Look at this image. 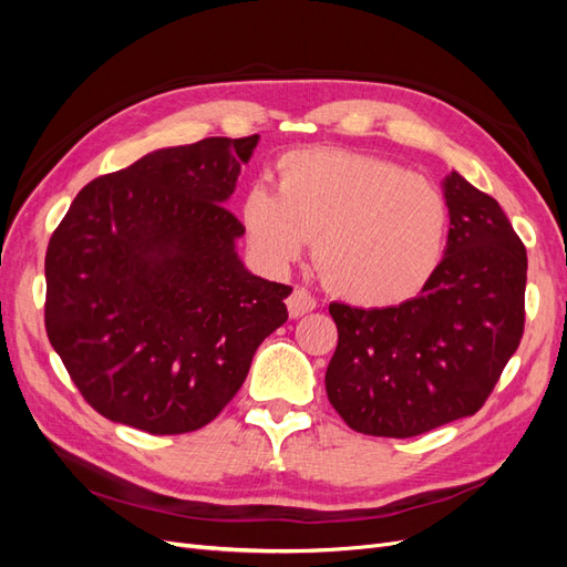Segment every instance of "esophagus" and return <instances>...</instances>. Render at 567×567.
<instances>
[{
	"label": "esophagus",
	"instance_id": "34e87169",
	"mask_svg": "<svg viewBox=\"0 0 567 567\" xmlns=\"http://www.w3.org/2000/svg\"><path fill=\"white\" fill-rule=\"evenodd\" d=\"M286 305H288V315L293 317V319H298V317H302L307 312H312L315 307H317V300L310 293H307L305 288H296L293 293H290V298L286 300Z\"/></svg>",
	"mask_w": 567,
	"mask_h": 567
}]
</instances>
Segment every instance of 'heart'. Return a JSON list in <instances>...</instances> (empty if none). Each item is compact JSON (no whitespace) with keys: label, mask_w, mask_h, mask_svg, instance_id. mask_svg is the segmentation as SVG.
I'll return each instance as SVG.
<instances>
[{"label":"heart","mask_w":567,"mask_h":567,"mask_svg":"<svg viewBox=\"0 0 567 567\" xmlns=\"http://www.w3.org/2000/svg\"><path fill=\"white\" fill-rule=\"evenodd\" d=\"M241 217L252 248L274 267L300 260L317 241L326 286L367 307L419 293L440 265L450 221L431 179L346 148L286 153L277 192L252 186Z\"/></svg>","instance_id":"1"}]
</instances>
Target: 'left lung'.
<instances>
[{
	"instance_id": "1",
	"label": "left lung",
	"mask_w": 567,
	"mask_h": 567,
	"mask_svg": "<svg viewBox=\"0 0 567 567\" xmlns=\"http://www.w3.org/2000/svg\"><path fill=\"white\" fill-rule=\"evenodd\" d=\"M450 234L421 296L383 310L331 302L329 402L352 431L414 437L473 416L518 350L527 252L492 196L444 179Z\"/></svg>"
}]
</instances>
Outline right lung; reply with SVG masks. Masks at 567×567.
<instances>
[{"instance_id":"1","label":"right lung","mask_w":567,"mask_h":567,"mask_svg":"<svg viewBox=\"0 0 567 567\" xmlns=\"http://www.w3.org/2000/svg\"><path fill=\"white\" fill-rule=\"evenodd\" d=\"M260 136L158 148L96 177L49 238L44 326L75 388L151 435L208 425L288 319L290 286L250 274L225 205Z\"/></svg>"}]
</instances>
